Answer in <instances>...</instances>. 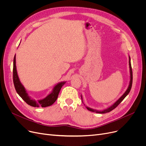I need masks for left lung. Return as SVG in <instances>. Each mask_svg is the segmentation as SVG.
<instances>
[{
    "label": "left lung",
    "mask_w": 146,
    "mask_h": 146,
    "mask_svg": "<svg viewBox=\"0 0 146 146\" xmlns=\"http://www.w3.org/2000/svg\"><path fill=\"white\" fill-rule=\"evenodd\" d=\"M129 73H130V80H129L128 87L127 89L126 90V91L125 92V93L123 95H122L113 104H112L111 106L108 107V108H106V109H105L104 110L98 111V110H94V109H92V108H89V107L86 106V108H87V110H88L90 111L96 112V113H107V112H109L111 111L112 110H113V109L115 108L122 101H123V99L127 96V95L129 94V92H130V90H131V86H132V83H133V72H132V68H131V58H130L129 56ZM81 98H82V95H81ZM82 102H83V100H82Z\"/></svg>",
    "instance_id": "1"
}]
</instances>
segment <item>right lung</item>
<instances>
[{"label":"right lung","mask_w":146,"mask_h":146,"mask_svg":"<svg viewBox=\"0 0 146 146\" xmlns=\"http://www.w3.org/2000/svg\"><path fill=\"white\" fill-rule=\"evenodd\" d=\"M13 80L15 88L16 89L18 94L22 98L27 104L34 107H47L51 106L56 102L58 96V94L61 90V88L66 83L65 82H61L58 83L52 89V92L49 94L47 96L40 100H35V99L31 98L27 92L26 89L24 85L21 83L18 72L17 70L16 66V55H15L13 58Z\"/></svg>","instance_id":"add662e5"}]
</instances>
